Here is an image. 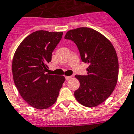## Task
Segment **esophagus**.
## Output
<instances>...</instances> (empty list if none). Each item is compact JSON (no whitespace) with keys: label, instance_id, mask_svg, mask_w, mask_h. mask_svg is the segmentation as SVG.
Wrapping results in <instances>:
<instances>
[{"label":"esophagus","instance_id":"34e87169","mask_svg":"<svg viewBox=\"0 0 134 134\" xmlns=\"http://www.w3.org/2000/svg\"><path fill=\"white\" fill-rule=\"evenodd\" d=\"M71 76H65V79H66V80H69V79H71Z\"/></svg>","mask_w":134,"mask_h":134}]
</instances>
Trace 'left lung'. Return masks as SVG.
I'll list each match as a JSON object with an SVG mask.
<instances>
[{"label": "left lung", "instance_id": "obj_1", "mask_svg": "<svg viewBox=\"0 0 134 134\" xmlns=\"http://www.w3.org/2000/svg\"><path fill=\"white\" fill-rule=\"evenodd\" d=\"M65 39L77 45L82 62L89 64L87 75H76L80 87L75 98L88 107L98 106L111 94L118 76V60L111 42L94 29L80 27L67 32Z\"/></svg>", "mask_w": 134, "mask_h": 134}]
</instances>
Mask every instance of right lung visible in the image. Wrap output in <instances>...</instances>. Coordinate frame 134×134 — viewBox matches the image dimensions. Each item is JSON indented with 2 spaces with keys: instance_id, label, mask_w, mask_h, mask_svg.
<instances>
[{
  "instance_id": "add662e5",
  "label": "right lung",
  "mask_w": 134,
  "mask_h": 134,
  "mask_svg": "<svg viewBox=\"0 0 134 134\" xmlns=\"http://www.w3.org/2000/svg\"><path fill=\"white\" fill-rule=\"evenodd\" d=\"M63 34L44 30L33 32L22 41L13 58L15 85L22 98L38 109L54 105L65 80L63 76L46 73Z\"/></svg>"
}]
</instances>
